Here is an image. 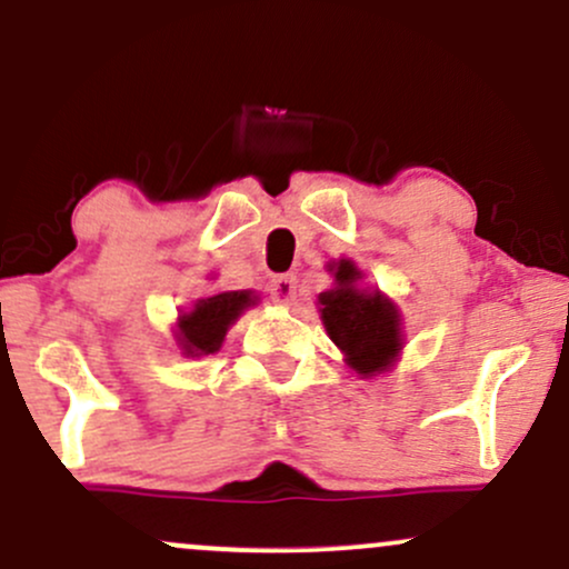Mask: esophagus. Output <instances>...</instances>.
<instances>
[{
	"instance_id": "obj_1",
	"label": "esophagus",
	"mask_w": 569,
	"mask_h": 569,
	"mask_svg": "<svg viewBox=\"0 0 569 569\" xmlns=\"http://www.w3.org/2000/svg\"><path fill=\"white\" fill-rule=\"evenodd\" d=\"M270 297L278 305H291L297 299V278L293 276H278L270 283Z\"/></svg>"
}]
</instances>
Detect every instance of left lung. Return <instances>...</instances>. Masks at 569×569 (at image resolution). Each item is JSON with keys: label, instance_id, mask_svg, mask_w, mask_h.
Masks as SVG:
<instances>
[{"label": "left lung", "instance_id": "1", "mask_svg": "<svg viewBox=\"0 0 569 569\" xmlns=\"http://www.w3.org/2000/svg\"><path fill=\"white\" fill-rule=\"evenodd\" d=\"M335 278L337 289L318 297L326 331L342 348L358 375H380L401 350V326H398L396 307L382 293L356 289L361 272L348 259L337 262Z\"/></svg>", "mask_w": 569, "mask_h": 569}]
</instances>
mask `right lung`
I'll return each instance as SVG.
<instances>
[{"mask_svg": "<svg viewBox=\"0 0 569 569\" xmlns=\"http://www.w3.org/2000/svg\"><path fill=\"white\" fill-rule=\"evenodd\" d=\"M251 291H224L217 297L200 299L194 310L179 318V342L187 356H208L221 348L227 329L248 305H253Z\"/></svg>", "mask_w": 569, "mask_h": 569, "instance_id": "add662e5", "label": "right lung"}]
</instances>
